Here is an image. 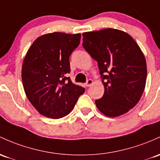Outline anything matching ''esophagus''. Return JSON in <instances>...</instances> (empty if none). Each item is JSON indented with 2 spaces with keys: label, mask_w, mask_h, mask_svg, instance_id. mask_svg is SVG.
I'll return each instance as SVG.
<instances>
[{
  "label": "esophagus",
  "mask_w": 160,
  "mask_h": 160,
  "mask_svg": "<svg viewBox=\"0 0 160 160\" xmlns=\"http://www.w3.org/2000/svg\"><path fill=\"white\" fill-rule=\"evenodd\" d=\"M92 83H93V80H92V79H89V80L87 81V83H85V86L86 87H90V86H92Z\"/></svg>",
  "instance_id": "obj_1"
}]
</instances>
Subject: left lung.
I'll return each instance as SVG.
<instances>
[{
	"label": "left lung",
	"mask_w": 160,
	"mask_h": 160,
	"mask_svg": "<svg viewBox=\"0 0 160 160\" xmlns=\"http://www.w3.org/2000/svg\"><path fill=\"white\" fill-rule=\"evenodd\" d=\"M83 46L97 61L104 94L95 101L103 115L118 117L140 101L147 80L144 54L125 32L107 29L83 33Z\"/></svg>",
	"instance_id": "8db88e82"
}]
</instances>
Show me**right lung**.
<instances>
[{
	"label": "right lung",
	"mask_w": 160,
	"mask_h": 160,
	"mask_svg": "<svg viewBox=\"0 0 160 160\" xmlns=\"http://www.w3.org/2000/svg\"><path fill=\"white\" fill-rule=\"evenodd\" d=\"M81 34L54 32L42 35L28 49L22 66V81L28 99L38 113L61 118L72 111L83 87L72 83L69 57Z\"/></svg>",
	"instance_id": "add662e5"
}]
</instances>
